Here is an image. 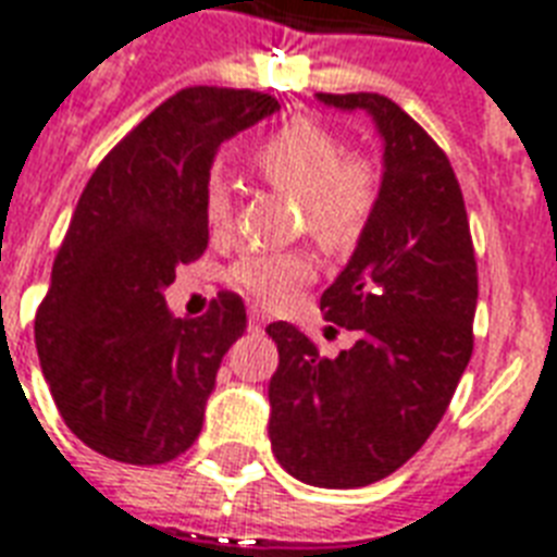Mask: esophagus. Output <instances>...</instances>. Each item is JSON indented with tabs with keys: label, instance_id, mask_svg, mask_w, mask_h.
<instances>
[{
	"label": "esophagus",
	"instance_id": "34e87169",
	"mask_svg": "<svg viewBox=\"0 0 557 557\" xmlns=\"http://www.w3.org/2000/svg\"><path fill=\"white\" fill-rule=\"evenodd\" d=\"M265 323H269L265 312H260V309H251V312H248V330H262Z\"/></svg>",
	"mask_w": 557,
	"mask_h": 557
}]
</instances>
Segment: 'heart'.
Segmentation results:
<instances>
[{
    "label": "heart",
    "mask_w": 557,
    "mask_h": 557,
    "mask_svg": "<svg viewBox=\"0 0 557 557\" xmlns=\"http://www.w3.org/2000/svg\"><path fill=\"white\" fill-rule=\"evenodd\" d=\"M253 164L271 187L300 199L304 225L323 245L352 243L375 208V168L367 159H344V144L309 117H295L271 133L253 152ZM205 216L213 231H227L234 222V201L222 182L208 187ZM227 280L274 306L312 283L314 260L304 251L245 253L227 269Z\"/></svg>",
    "instance_id": "1"
}]
</instances>
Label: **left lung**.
<instances>
[{
	"label": "left lung",
	"instance_id": "left-lung-1",
	"mask_svg": "<svg viewBox=\"0 0 557 557\" xmlns=\"http://www.w3.org/2000/svg\"><path fill=\"white\" fill-rule=\"evenodd\" d=\"M370 112L384 176L347 269L321 297L358 335L335 358L286 321L269 323L271 450L318 488H361L401 468L448 410L474 349L476 260L466 201L442 147L375 91L318 95Z\"/></svg>",
	"mask_w": 557,
	"mask_h": 557
}]
</instances>
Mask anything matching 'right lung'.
Returning a JSON list of instances; mask_svg holds the SVG:
<instances>
[{"label":"right lung","mask_w":557,"mask_h":557,"mask_svg":"<svg viewBox=\"0 0 557 557\" xmlns=\"http://www.w3.org/2000/svg\"><path fill=\"white\" fill-rule=\"evenodd\" d=\"M271 95L190 86L109 150L83 190L34 318L39 364L69 431L103 457L161 466L190 448L245 304L219 292L173 318L164 288L208 248L219 144L277 112Z\"/></svg>","instance_id":"1"}]
</instances>
